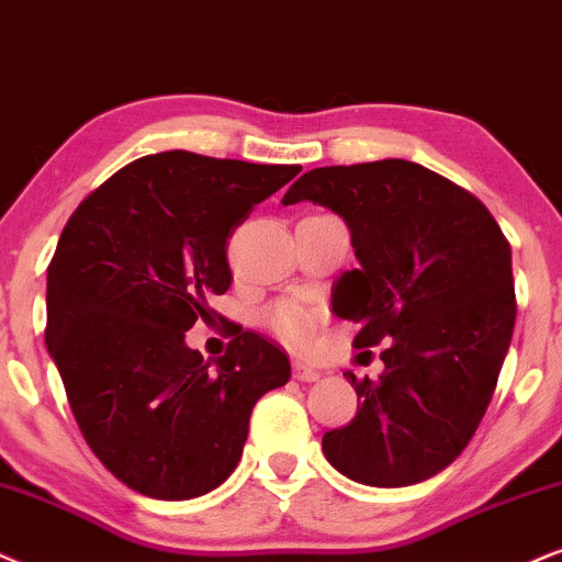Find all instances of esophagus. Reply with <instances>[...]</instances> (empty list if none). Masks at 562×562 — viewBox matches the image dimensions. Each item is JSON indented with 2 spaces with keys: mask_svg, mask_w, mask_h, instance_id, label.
Segmentation results:
<instances>
[{
  "mask_svg": "<svg viewBox=\"0 0 562 562\" xmlns=\"http://www.w3.org/2000/svg\"><path fill=\"white\" fill-rule=\"evenodd\" d=\"M293 379L311 383V381L322 379V371H318V368H314V366L303 363V360H293Z\"/></svg>",
  "mask_w": 562,
  "mask_h": 562,
  "instance_id": "34e87169",
  "label": "esophagus"
}]
</instances>
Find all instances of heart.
<instances>
[{"label":"heart","mask_w":562,"mask_h":562,"mask_svg":"<svg viewBox=\"0 0 562 562\" xmlns=\"http://www.w3.org/2000/svg\"><path fill=\"white\" fill-rule=\"evenodd\" d=\"M322 322V311L314 305H303L297 301H277L267 308V324L282 342L303 347L311 342L316 326Z\"/></svg>","instance_id":"1"}]
</instances>
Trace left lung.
Returning <instances> with one entry per match:
<instances>
[{"mask_svg": "<svg viewBox=\"0 0 562 562\" xmlns=\"http://www.w3.org/2000/svg\"><path fill=\"white\" fill-rule=\"evenodd\" d=\"M345 220L360 267L339 277L334 314L355 347L386 345L379 379L358 381V415L324 432L337 472L371 487L438 474L467 449L493 400L516 324L510 244L485 204L409 160L303 173L282 204Z\"/></svg>", "mask_w": 562, "mask_h": 562, "instance_id": "1", "label": "left lung"}]
</instances>
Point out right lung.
Instances as JSON below:
<instances>
[{
	"instance_id": "1",
	"label": "right lung",
	"mask_w": 562,
	"mask_h": 562,
	"mask_svg": "<svg viewBox=\"0 0 562 562\" xmlns=\"http://www.w3.org/2000/svg\"><path fill=\"white\" fill-rule=\"evenodd\" d=\"M301 173L170 150L130 162L64 225L46 280V347L101 464L147 498L189 501L236 470L254 404L290 379L257 331L223 358L187 347L231 288L228 238Z\"/></svg>"
}]
</instances>
